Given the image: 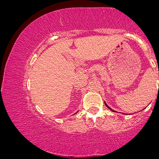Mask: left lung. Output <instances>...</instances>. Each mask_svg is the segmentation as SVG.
I'll use <instances>...</instances> for the list:
<instances>
[{"instance_id":"left-lung-1","label":"left lung","mask_w":159,"mask_h":159,"mask_svg":"<svg viewBox=\"0 0 159 159\" xmlns=\"http://www.w3.org/2000/svg\"><path fill=\"white\" fill-rule=\"evenodd\" d=\"M104 104H105V105H106V106H107V107H108V109H110V110H111V111H114V110H113V109H111L110 108V107H109L108 106V105H107V104H106V102H104Z\"/></svg>"}]
</instances>
